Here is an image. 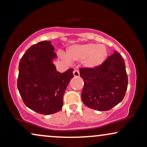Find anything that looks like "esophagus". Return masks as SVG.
<instances>
[{"label": "esophagus", "mask_w": 147, "mask_h": 147, "mask_svg": "<svg viewBox=\"0 0 147 147\" xmlns=\"http://www.w3.org/2000/svg\"><path fill=\"white\" fill-rule=\"evenodd\" d=\"M73 75H74V77H79V76H80V73H79V70H74V71H73Z\"/></svg>", "instance_id": "esophagus-1"}]
</instances>
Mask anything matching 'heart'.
Wrapping results in <instances>:
<instances>
[{
    "mask_svg": "<svg viewBox=\"0 0 147 147\" xmlns=\"http://www.w3.org/2000/svg\"><path fill=\"white\" fill-rule=\"evenodd\" d=\"M108 54L107 48L103 45L85 43L69 46L66 50L65 55L61 53V56L70 62L82 61L84 67L96 69L105 62Z\"/></svg>",
    "mask_w": 147,
    "mask_h": 147,
    "instance_id": "obj_1",
    "label": "heart"
}]
</instances>
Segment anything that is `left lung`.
<instances>
[{
	"label": "left lung",
	"mask_w": 147,
	"mask_h": 147,
	"mask_svg": "<svg viewBox=\"0 0 147 147\" xmlns=\"http://www.w3.org/2000/svg\"><path fill=\"white\" fill-rule=\"evenodd\" d=\"M96 69L80 68L84 81L81 98L90 109L109 111L122 101L127 88V75L123 57L114 51Z\"/></svg>",
	"instance_id": "obj_1"
}]
</instances>
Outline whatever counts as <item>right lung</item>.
<instances>
[{
  "mask_svg": "<svg viewBox=\"0 0 147 147\" xmlns=\"http://www.w3.org/2000/svg\"><path fill=\"white\" fill-rule=\"evenodd\" d=\"M56 57L51 42L45 40L31 46L20 62V94L26 106L39 114L62 110L65 90L73 78V69L57 71L53 63Z\"/></svg>",
  "mask_w": 147,
  "mask_h": 147,
  "instance_id": "add662e5",
  "label": "right lung"
}]
</instances>
